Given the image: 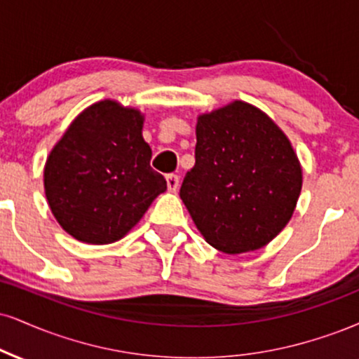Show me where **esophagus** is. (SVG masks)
Instances as JSON below:
<instances>
[{
	"mask_svg": "<svg viewBox=\"0 0 359 359\" xmlns=\"http://www.w3.org/2000/svg\"><path fill=\"white\" fill-rule=\"evenodd\" d=\"M165 180H167L168 191H170V192H175L177 189H179V182H180L179 175H175V174H167Z\"/></svg>",
	"mask_w": 359,
	"mask_h": 359,
	"instance_id": "1",
	"label": "esophagus"
}]
</instances>
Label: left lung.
Returning <instances> with one entry per match:
<instances>
[{
	"instance_id": "8db88e82",
	"label": "left lung",
	"mask_w": 359,
	"mask_h": 359,
	"mask_svg": "<svg viewBox=\"0 0 359 359\" xmlns=\"http://www.w3.org/2000/svg\"><path fill=\"white\" fill-rule=\"evenodd\" d=\"M196 165L180 198L205 241L227 254L261 249L289 222L303 185L291 144L266 114L234 102L198 116Z\"/></svg>"
}]
</instances>
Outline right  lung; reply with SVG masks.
Listing matches in <instances>:
<instances>
[{"instance_id":"1","label":"right lung","mask_w":359,"mask_h":359,"mask_svg":"<svg viewBox=\"0 0 359 359\" xmlns=\"http://www.w3.org/2000/svg\"><path fill=\"white\" fill-rule=\"evenodd\" d=\"M144 116L116 102L93 103L73 120L45 165L48 205L68 234L86 244L122 239L167 191L150 167Z\"/></svg>"}]
</instances>
